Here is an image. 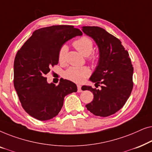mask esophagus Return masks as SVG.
<instances>
[{
    "label": "esophagus",
    "instance_id": "esophagus-1",
    "mask_svg": "<svg viewBox=\"0 0 152 152\" xmlns=\"http://www.w3.org/2000/svg\"><path fill=\"white\" fill-rule=\"evenodd\" d=\"M82 86H81L80 85H77V92L80 93V92H82Z\"/></svg>",
    "mask_w": 152,
    "mask_h": 152
}]
</instances>
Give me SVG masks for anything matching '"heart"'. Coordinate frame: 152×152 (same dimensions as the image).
I'll list each match as a JSON object with an SVG mask.
<instances>
[{
	"mask_svg": "<svg viewBox=\"0 0 152 152\" xmlns=\"http://www.w3.org/2000/svg\"><path fill=\"white\" fill-rule=\"evenodd\" d=\"M75 48L82 53L84 56H86L89 61L95 62L97 58L95 55H91L93 50V42L90 38L87 37H82L73 42ZM68 48L66 45H62L58 53V59L60 63L66 61ZM91 71L86 66L82 67H70L65 72V77L68 80L76 83H82L85 79L90 75Z\"/></svg>",
	"mask_w": 152,
	"mask_h": 152,
	"instance_id": "obj_1",
	"label": "heart"
}]
</instances>
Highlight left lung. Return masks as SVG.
<instances>
[{"instance_id":"obj_1","label":"left lung","mask_w":152,"mask_h":152,"mask_svg":"<svg viewBox=\"0 0 152 152\" xmlns=\"http://www.w3.org/2000/svg\"><path fill=\"white\" fill-rule=\"evenodd\" d=\"M82 31L98 46V64L90 80L95 86L102 84L101 90L82 86L83 91L93 93V101L86 107L95 115L107 117L119 111L129 97L134 86V67L127 50L113 35L97 26H84Z\"/></svg>"}]
</instances>
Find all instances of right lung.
<instances>
[{
    "label": "right lung",
    "mask_w": 152,
    "mask_h": 152,
    "mask_svg": "<svg viewBox=\"0 0 152 152\" xmlns=\"http://www.w3.org/2000/svg\"><path fill=\"white\" fill-rule=\"evenodd\" d=\"M82 32L72 26H53L35 30L19 50L14 63V85L23 109L39 120L58 115L66 95L77 92L75 83L61 79L57 86L45 75L59 61L58 53L66 41Z\"/></svg>",
    "instance_id": "add662e5"
}]
</instances>
